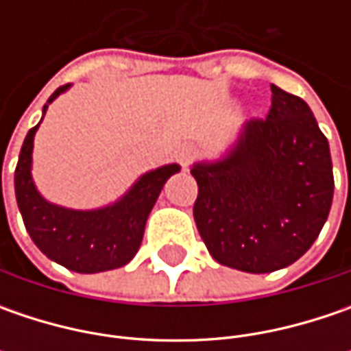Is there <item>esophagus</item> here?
<instances>
[{
  "label": "esophagus",
  "mask_w": 351,
  "mask_h": 351,
  "mask_svg": "<svg viewBox=\"0 0 351 351\" xmlns=\"http://www.w3.org/2000/svg\"><path fill=\"white\" fill-rule=\"evenodd\" d=\"M195 156V150L191 148V146H180L178 150H176V160L182 164L183 168L191 162V158Z\"/></svg>",
  "instance_id": "esophagus-1"
}]
</instances>
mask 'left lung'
Returning <instances> with one entry per match:
<instances>
[{"label":"left lung","mask_w":351,"mask_h":351,"mask_svg":"<svg viewBox=\"0 0 351 351\" xmlns=\"http://www.w3.org/2000/svg\"><path fill=\"white\" fill-rule=\"evenodd\" d=\"M193 217L209 254L246 274L297 262L328 219L330 146L311 107L271 86V109L238 132L226 154L197 162Z\"/></svg>","instance_id":"8db88e82"}]
</instances>
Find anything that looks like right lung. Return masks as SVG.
<instances>
[{"instance_id":"add662e5","label":"right lung","mask_w":351,"mask_h":351,"mask_svg":"<svg viewBox=\"0 0 351 351\" xmlns=\"http://www.w3.org/2000/svg\"><path fill=\"white\" fill-rule=\"evenodd\" d=\"M68 88L70 84L48 97L43 107V119L48 105ZM38 125L27 132L15 168L17 205L36 248L52 262L77 274H99L127 265L141 248L148 215L164 183L182 168L168 164L146 171L119 201L99 209L77 210L54 205L38 193L31 173Z\"/></svg>"}]
</instances>
